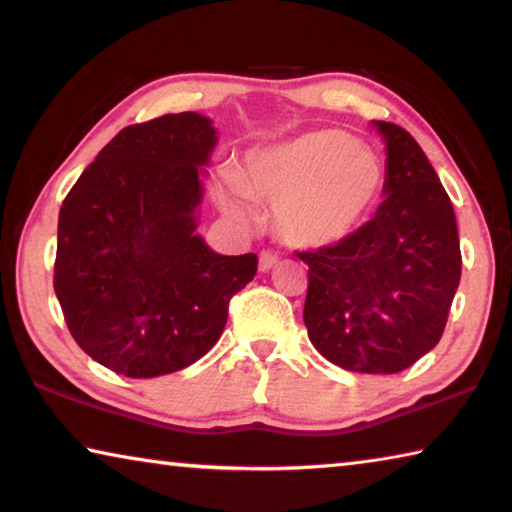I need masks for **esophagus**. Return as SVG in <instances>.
<instances>
[{
	"mask_svg": "<svg viewBox=\"0 0 512 512\" xmlns=\"http://www.w3.org/2000/svg\"><path fill=\"white\" fill-rule=\"evenodd\" d=\"M277 262H280V259H277V255H273L271 250H262V253H259V271L262 273L271 271Z\"/></svg>",
	"mask_w": 512,
	"mask_h": 512,
	"instance_id": "esophagus-1",
	"label": "esophagus"
}]
</instances>
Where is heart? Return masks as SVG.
<instances>
[{
    "label": "heart",
    "instance_id": "1",
    "mask_svg": "<svg viewBox=\"0 0 512 512\" xmlns=\"http://www.w3.org/2000/svg\"><path fill=\"white\" fill-rule=\"evenodd\" d=\"M241 194L273 203V225L293 248H327L350 237L375 207L384 169L377 155L339 128H318L248 153L235 176ZM219 203L248 219L237 194L221 189Z\"/></svg>",
    "mask_w": 512,
    "mask_h": 512
}]
</instances>
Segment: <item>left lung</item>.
I'll list each match as a JSON object with an SVG mask.
<instances>
[{
	"label": "left lung",
	"mask_w": 512,
	"mask_h": 512,
	"mask_svg": "<svg viewBox=\"0 0 512 512\" xmlns=\"http://www.w3.org/2000/svg\"><path fill=\"white\" fill-rule=\"evenodd\" d=\"M386 142L384 201L350 237L298 257L309 266L305 325L327 361L393 375L445 332L461 282L454 207L409 131L375 121Z\"/></svg>",
	"instance_id": "obj_1"
}]
</instances>
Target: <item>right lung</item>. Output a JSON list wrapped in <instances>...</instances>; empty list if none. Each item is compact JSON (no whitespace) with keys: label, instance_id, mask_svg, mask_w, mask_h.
<instances>
[{"label":"right lung","instance_id":"1","mask_svg":"<svg viewBox=\"0 0 512 512\" xmlns=\"http://www.w3.org/2000/svg\"><path fill=\"white\" fill-rule=\"evenodd\" d=\"M216 144L196 112L126 126L58 214L54 291L79 348L117 375L192 366L219 341L257 255H219L196 235L201 167Z\"/></svg>","mask_w":512,"mask_h":512}]
</instances>
